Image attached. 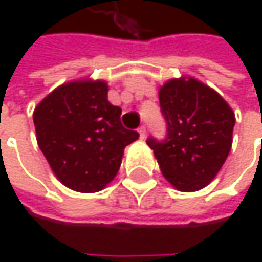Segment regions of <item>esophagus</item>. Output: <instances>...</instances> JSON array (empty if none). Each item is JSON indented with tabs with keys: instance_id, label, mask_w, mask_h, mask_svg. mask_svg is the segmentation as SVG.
Returning <instances> with one entry per match:
<instances>
[{
	"instance_id": "obj_1",
	"label": "esophagus",
	"mask_w": 262,
	"mask_h": 262,
	"mask_svg": "<svg viewBox=\"0 0 262 262\" xmlns=\"http://www.w3.org/2000/svg\"><path fill=\"white\" fill-rule=\"evenodd\" d=\"M138 133H139V138H141V139H144V138H145V135H147V129H145V126H141V127L138 129Z\"/></svg>"
}]
</instances>
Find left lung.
<instances>
[{
  "label": "left lung",
  "instance_id": "8db88e82",
  "mask_svg": "<svg viewBox=\"0 0 262 262\" xmlns=\"http://www.w3.org/2000/svg\"><path fill=\"white\" fill-rule=\"evenodd\" d=\"M167 138L147 139L164 178L176 189L205 188L223 167L231 147L235 114L225 98L194 77L168 80L159 89Z\"/></svg>",
  "mask_w": 262,
  "mask_h": 262
}]
</instances>
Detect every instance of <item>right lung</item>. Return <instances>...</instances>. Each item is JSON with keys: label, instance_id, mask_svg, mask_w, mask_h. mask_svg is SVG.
<instances>
[{"label": "right lung", "instance_id": "right-lung-1", "mask_svg": "<svg viewBox=\"0 0 262 262\" xmlns=\"http://www.w3.org/2000/svg\"><path fill=\"white\" fill-rule=\"evenodd\" d=\"M104 80L60 84L34 109L37 145L54 176L79 192H97L117 176L124 148L139 138L121 124Z\"/></svg>", "mask_w": 262, "mask_h": 262}]
</instances>
